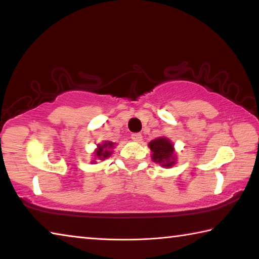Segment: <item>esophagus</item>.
Masks as SVG:
<instances>
[{"label": "esophagus", "mask_w": 259, "mask_h": 259, "mask_svg": "<svg viewBox=\"0 0 259 259\" xmlns=\"http://www.w3.org/2000/svg\"><path fill=\"white\" fill-rule=\"evenodd\" d=\"M131 139L135 140V142H140V140L143 139V136H142V134H139V133L133 134V135H131Z\"/></svg>", "instance_id": "1"}]
</instances>
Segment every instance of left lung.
Returning a JSON list of instances; mask_svg holds the SVG:
<instances>
[{
    "mask_svg": "<svg viewBox=\"0 0 259 259\" xmlns=\"http://www.w3.org/2000/svg\"><path fill=\"white\" fill-rule=\"evenodd\" d=\"M152 151V160L165 168H170L176 163L174 144L168 138L160 137L148 144Z\"/></svg>",
    "mask_w": 259,
    "mask_h": 259,
    "instance_id": "8db88e82",
    "label": "left lung"
}]
</instances>
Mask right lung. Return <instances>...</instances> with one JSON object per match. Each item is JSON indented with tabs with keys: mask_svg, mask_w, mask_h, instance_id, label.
<instances>
[{
	"mask_svg": "<svg viewBox=\"0 0 259 259\" xmlns=\"http://www.w3.org/2000/svg\"><path fill=\"white\" fill-rule=\"evenodd\" d=\"M113 147H114V143L108 142V140L104 142L103 144H98L97 150H96V152H95L96 157H98V159L102 161L107 159V157H109L112 154Z\"/></svg>",
	"mask_w": 259,
	"mask_h": 259,
	"instance_id": "right-lung-1",
	"label": "right lung"
}]
</instances>
